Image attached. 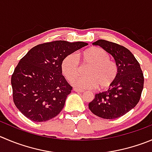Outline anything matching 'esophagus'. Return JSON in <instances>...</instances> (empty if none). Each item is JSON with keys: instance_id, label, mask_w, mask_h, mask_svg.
Wrapping results in <instances>:
<instances>
[{"instance_id": "obj_1", "label": "esophagus", "mask_w": 152, "mask_h": 152, "mask_svg": "<svg viewBox=\"0 0 152 152\" xmlns=\"http://www.w3.org/2000/svg\"><path fill=\"white\" fill-rule=\"evenodd\" d=\"M73 91L76 92H81V93H83V92L85 91L84 90H82V89H79V88H73Z\"/></svg>"}]
</instances>
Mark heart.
<instances>
[{
	"label": "heart",
	"mask_w": 152,
	"mask_h": 152,
	"mask_svg": "<svg viewBox=\"0 0 152 152\" xmlns=\"http://www.w3.org/2000/svg\"><path fill=\"white\" fill-rule=\"evenodd\" d=\"M110 58V55L104 49L92 47L83 51L78 56L74 53L68 54L61 63V69L64 76L71 81L80 73L79 61L83 65H88L86 69L87 76L75 78L73 84L80 88L98 87L99 90H106L113 86L118 75L117 64Z\"/></svg>",
	"instance_id": "1"
}]
</instances>
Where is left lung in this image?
<instances>
[{
  "instance_id": "1",
  "label": "left lung",
  "mask_w": 152,
  "mask_h": 152,
  "mask_svg": "<svg viewBox=\"0 0 152 152\" xmlns=\"http://www.w3.org/2000/svg\"><path fill=\"white\" fill-rule=\"evenodd\" d=\"M93 45L100 46L113 55L118 75L108 90L96 94L89 103V110L102 118H118L134 108L140 101L144 85L142 71L134 55L127 48L104 39H99Z\"/></svg>"
}]
</instances>
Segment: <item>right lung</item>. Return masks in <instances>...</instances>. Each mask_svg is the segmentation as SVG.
<instances>
[{
    "mask_svg": "<svg viewBox=\"0 0 152 152\" xmlns=\"http://www.w3.org/2000/svg\"><path fill=\"white\" fill-rule=\"evenodd\" d=\"M84 42L56 40L39 44L19 61L11 77L15 106L28 118L42 122L61 113L72 87L62 75L61 63Z\"/></svg>",
    "mask_w": 152,
    "mask_h": 152,
    "instance_id": "add662e5",
    "label": "right lung"
}]
</instances>
